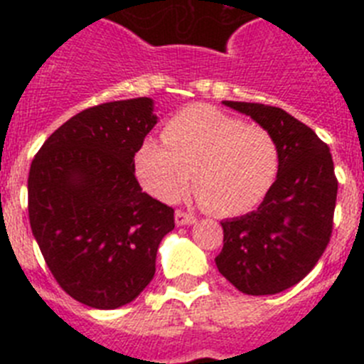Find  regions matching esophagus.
<instances>
[{"label": "esophagus", "instance_id": "obj_1", "mask_svg": "<svg viewBox=\"0 0 364 364\" xmlns=\"http://www.w3.org/2000/svg\"><path fill=\"white\" fill-rule=\"evenodd\" d=\"M197 217L191 213H186V211L178 210L175 213V224L176 226H189V224H195Z\"/></svg>", "mask_w": 364, "mask_h": 364}]
</instances>
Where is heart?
<instances>
[{
  "mask_svg": "<svg viewBox=\"0 0 364 364\" xmlns=\"http://www.w3.org/2000/svg\"><path fill=\"white\" fill-rule=\"evenodd\" d=\"M162 142L144 140L134 173L151 197L176 202L191 184L204 208L240 215L264 200L277 182L281 147L269 129L211 105H189L167 120Z\"/></svg>",
  "mask_w": 364,
  "mask_h": 364,
  "instance_id": "obj_1",
  "label": "heart"
}]
</instances>
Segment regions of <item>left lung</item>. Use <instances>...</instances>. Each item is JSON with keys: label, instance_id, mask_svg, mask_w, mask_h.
Returning <instances> with one entry per match:
<instances>
[{"label": "left lung", "instance_id": "8db88e82", "mask_svg": "<svg viewBox=\"0 0 364 364\" xmlns=\"http://www.w3.org/2000/svg\"><path fill=\"white\" fill-rule=\"evenodd\" d=\"M222 104L275 134L281 169L255 211L220 222L224 246L215 262L242 294H281L314 269L332 237L337 178L330 147L282 109L230 100Z\"/></svg>", "mask_w": 364, "mask_h": 364}]
</instances>
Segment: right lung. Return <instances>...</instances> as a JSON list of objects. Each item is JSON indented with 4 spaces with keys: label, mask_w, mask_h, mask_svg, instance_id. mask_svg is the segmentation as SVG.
I'll return each mask as SVG.
<instances>
[{
    "label": "right lung",
    "mask_w": 364,
    "mask_h": 364,
    "mask_svg": "<svg viewBox=\"0 0 364 364\" xmlns=\"http://www.w3.org/2000/svg\"><path fill=\"white\" fill-rule=\"evenodd\" d=\"M153 100L89 107L50 134L28 171V220L50 273L82 304L114 310L154 277L173 208L142 191L134 153L156 124Z\"/></svg>",
    "instance_id": "1"
}]
</instances>
